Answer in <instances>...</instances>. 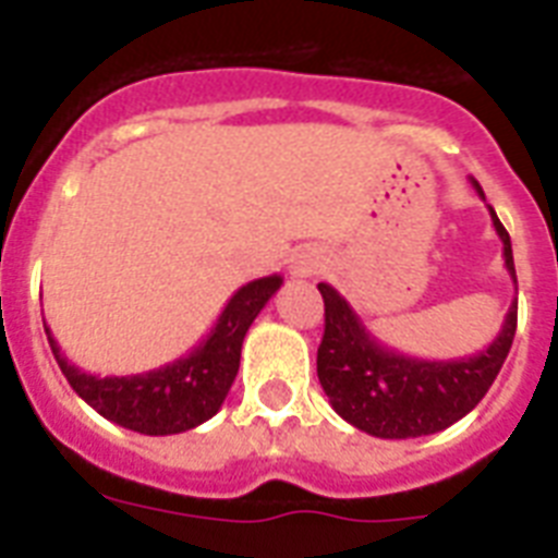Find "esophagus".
Here are the masks:
<instances>
[{"instance_id": "esophagus-1", "label": "esophagus", "mask_w": 558, "mask_h": 558, "mask_svg": "<svg viewBox=\"0 0 558 558\" xmlns=\"http://www.w3.org/2000/svg\"><path fill=\"white\" fill-rule=\"evenodd\" d=\"M292 269L298 271V275H315V271L322 269V257L313 252H304V254H298L295 257V266Z\"/></svg>"}]
</instances>
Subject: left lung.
I'll return each mask as SVG.
<instances>
[{"label":"left lung","instance_id":"left-lung-1","mask_svg":"<svg viewBox=\"0 0 558 558\" xmlns=\"http://www.w3.org/2000/svg\"><path fill=\"white\" fill-rule=\"evenodd\" d=\"M484 199V191L472 179ZM489 217L504 243V266L515 283L512 243L501 219ZM324 298V339L318 348V381L330 397L332 411L359 432L381 440H408L449 428L486 397V390L510 353L519 322L512 301L501 332L489 348L463 359H414L381 344L367 330L356 310L330 287L318 283Z\"/></svg>","mask_w":558,"mask_h":558}]
</instances>
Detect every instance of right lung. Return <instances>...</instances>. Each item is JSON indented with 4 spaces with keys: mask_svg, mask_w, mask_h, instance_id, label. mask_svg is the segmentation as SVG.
Instances as JSON below:
<instances>
[{
    "mask_svg": "<svg viewBox=\"0 0 558 558\" xmlns=\"http://www.w3.org/2000/svg\"><path fill=\"white\" fill-rule=\"evenodd\" d=\"M280 283V275H269L240 287L208 336L191 353L156 371L133 376H95L81 371L63 356L48 327L46 336L74 393L89 402L100 416H107L109 423L150 437L182 434L210 420L222 408L240 371L245 332L263 306L269 304V298L278 292Z\"/></svg>",
    "mask_w": 558,
    "mask_h": 558,
    "instance_id": "1",
    "label": "right lung"
}]
</instances>
